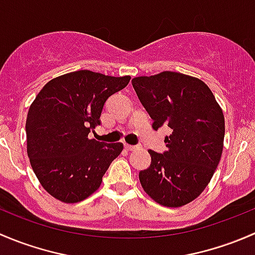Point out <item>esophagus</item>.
<instances>
[{
  "mask_svg": "<svg viewBox=\"0 0 255 255\" xmlns=\"http://www.w3.org/2000/svg\"><path fill=\"white\" fill-rule=\"evenodd\" d=\"M126 150H135V149H139V145H129V144H125Z\"/></svg>",
  "mask_w": 255,
  "mask_h": 255,
  "instance_id": "esophagus-1",
  "label": "esophagus"
}]
</instances>
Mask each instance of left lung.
<instances>
[{"label": "left lung", "instance_id": "obj_1", "mask_svg": "<svg viewBox=\"0 0 255 255\" xmlns=\"http://www.w3.org/2000/svg\"><path fill=\"white\" fill-rule=\"evenodd\" d=\"M153 128L168 126L166 150H148L151 164L139 173L144 191L166 207L196 199L212 179L222 155L225 117L201 80L174 71L132 80Z\"/></svg>", "mask_w": 255, "mask_h": 255}]
</instances>
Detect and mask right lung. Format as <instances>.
Returning a JSON list of instances; mask_svg holds the SVG:
<instances>
[{"mask_svg": "<svg viewBox=\"0 0 255 255\" xmlns=\"http://www.w3.org/2000/svg\"><path fill=\"white\" fill-rule=\"evenodd\" d=\"M129 80L79 70L50 80L37 95L25 122L27 153L51 196L74 204L99 189L123 144L89 139V133L101 125L107 99Z\"/></svg>", "mask_w": 255, "mask_h": 255, "instance_id": "right-lung-1", "label": "right lung"}]
</instances>
